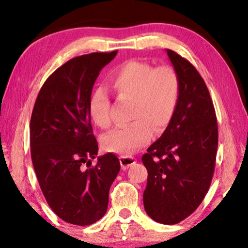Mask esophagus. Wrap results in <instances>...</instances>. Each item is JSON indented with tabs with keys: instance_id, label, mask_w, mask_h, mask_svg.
<instances>
[{
	"instance_id": "obj_1",
	"label": "esophagus",
	"mask_w": 248,
	"mask_h": 248,
	"mask_svg": "<svg viewBox=\"0 0 248 248\" xmlns=\"http://www.w3.org/2000/svg\"><path fill=\"white\" fill-rule=\"evenodd\" d=\"M121 161V166L123 169H127L130 166H132L133 164H135V158L130 157V155H121L120 158Z\"/></svg>"
}]
</instances>
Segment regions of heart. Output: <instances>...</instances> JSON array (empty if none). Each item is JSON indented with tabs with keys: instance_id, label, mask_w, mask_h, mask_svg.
I'll return each mask as SVG.
<instances>
[{
	"instance_id": "1",
	"label": "heart",
	"mask_w": 248,
	"mask_h": 248,
	"mask_svg": "<svg viewBox=\"0 0 248 248\" xmlns=\"http://www.w3.org/2000/svg\"><path fill=\"white\" fill-rule=\"evenodd\" d=\"M108 82L120 100H131L126 126L117 127L103 138L107 151L130 155L151 140L154 131L164 132L176 113L181 93V81L171 66L154 67L142 61L131 60L115 67ZM110 101L98 89L89 101V114L101 128L111 125Z\"/></svg>"
}]
</instances>
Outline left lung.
<instances>
[{
	"instance_id": "8db88e82",
	"label": "left lung",
	"mask_w": 248,
	"mask_h": 248,
	"mask_svg": "<svg viewBox=\"0 0 248 248\" xmlns=\"http://www.w3.org/2000/svg\"><path fill=\"white\" fill-rule=\"evenodd\" d=\"M181 81L170 124L142 155L148 170L143 193L147 215L175 225L198 209L211 184L218 149V124L209 90L198 70L166 49Z\"/></svg>"
}]
</instances>
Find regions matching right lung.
Segmentation results:
<instances>
[{"label":"right lung","instance_id":"add662e5","mask_svg":"<svg viewBox=\"0 0 248 248\" xmlns=\"http://www.w3.org/2000/svg\"><path fill=\"white\" fill-rule=\"evenodd\" d=\"M117 52L67 61L43 84L30 120V151L40 188L64 221L88 226L107 211L110 185L121 169L111 152L100 155L89 101L101 69Z\"/></svg>","mask_w":248,"mask_h":248}]
</instances>
